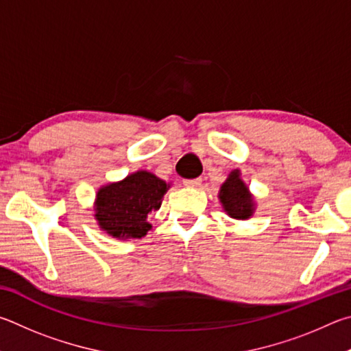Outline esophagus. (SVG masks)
I'll use <instances>...</instances> for the list:
<instances>
[{
  "instance_id": "34e87169",
  "label": "esophagus",
  "mask_w": 351,
  "mask_h": 351,
  "mask_svg": "<svg viewBox=\"0 0 351 351\" xmlns=\"http://www.w3.org/2000/svg\"><path fill=\"white\" fill-rule=\"evenodd\" d=\"M202 183V179H191V180H183V185L189 188H195Z\"/></svg>"
}]
</instances>
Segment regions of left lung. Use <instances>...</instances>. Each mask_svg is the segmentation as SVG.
<instances>
[{
  "label": "left lung",
  "mask_w": 351,
  "mask_h": 351,
  "mask_svg": "<svg viewBox=\"0 0 351 351\" xmlns=\"http://www.w3.org/2000/svg\"><path fill=\"white\" fill-rule=\"evenodd\" d=\"M223 211L231 219L248 220L256 211V200L247 183L242 180L241 169H232L219 191Z\"/></svg>",
  "instance_id": "8db88e82"
}]
</instances>
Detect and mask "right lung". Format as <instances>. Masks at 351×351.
Returning <instances> with one entry per match:
<instances>
[{
  "instance_id": "add662e5",
  "label": "right lung",
  "mask_w": 351,
  "mask_h": 351,
  "mask_svg": "<svg viewBox=\"0 0 351 351\" xmlns=\"http://www.w3.org/2000/svg\"><path fill=\"white\" fill-rule=\"evenodd\" d=\"M171 188L149 171H135L120 182L98 188L94 217L98 228L114 239H141L152 226L147 214L157 211Z\"/></svg>"
}]
</instances>
